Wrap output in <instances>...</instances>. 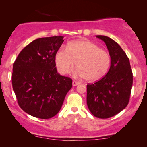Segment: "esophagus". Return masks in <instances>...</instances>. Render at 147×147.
Wrapping results in <instances>:
<instances>
[{
	"label": "esophagus",
	"instance_id": "34e87169",
	"mask_svg": "<svg viewBox=\"0 0 147 147\" xmlns=\"http://www.w3.org/2000/svg\"><path fill=\"white\" fill-rule=\"evenodd\" d=\"M80 83L78 82H76V81H73V82H72V85H73V86H78V84H79Z\"/></svg>",
	"mask_w": 147,
	"mask_h": 147
}]
</instances>
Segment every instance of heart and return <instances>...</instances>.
Segmentation results:
<instances>
[{
	"mask_svg": "<svg viewBox=\"0 0 147 147\" xmlns=\"http://www.w3.org/2000/svg\"><path fill=\"white\" fill-rule=\"evenodd\" d=\"M55 61L62 75L69 73L76 62V74L87 81L93 82L103 77L109 69L110 56L105 50L89 40L71 41L56 52Z\"/></svg>",
	"mask_w": 147,
	"mask_h": 147,
	"instance_id": "obj_1",
	"label": "heart"
}]
</instances>
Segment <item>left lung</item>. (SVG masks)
<instances>
[{
    "label": "left lung",
    "instance_id": "obj_1",
    "mask_svg": "<svg viewBox=\"0 0 147 147\" xmlns=\"http://www.w3.org/2000/svg\"><path fill=\"white\" fill-rule=\"evenodd\" d=\"M96 37L106 43L111 64L104 78L87 85V105L94 116L108 118L119 113L128 105L133 76L129 59L121 47L106 36Z\"/></svg>",
    "mask_w": 147,
    "mask_h": 147
}]
</instances>
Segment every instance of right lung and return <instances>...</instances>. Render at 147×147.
Masks as SVG:
<instances>
[{
  "label": "right lung",
  "instance_id": "obj_1",
  "mask_svg": "<svg viewBox=\"0 0 147 147\" xmlns=\"http://www.w3.org/2000/svg\"><path fill=\"white\" fill-rule=\"evenodd\" d=\"M63 36L34 40L18 55L13 64L12 84L21 109L34 117L47 119L61 109L72 80L57 73L55 53Z\"/></svg>",
  "mask_w": 147,
  "mask_h": 147
}]
</instances>
